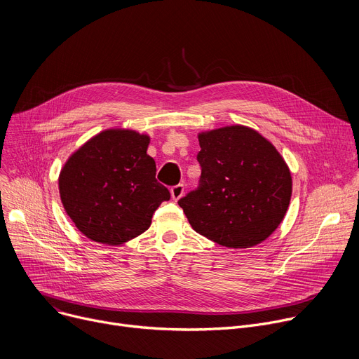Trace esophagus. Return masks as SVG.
I'll return each mask as SVG.
<instances>
[{"label":"esophagus","mask_w":359,"mask_h":359,"mask_svg":"<svg viewBox=\"0 0 359 359\" xmlns=\"http://www.w3.org/2000/svg\"><path fill=\"white\" fill-rule=\"evenodd\" d=\"M184 193V186L183 184H176L170 189V194H172V198L173 200H179Z\"/></svg>","instance_id":"esophagus-1"}]
</instances>
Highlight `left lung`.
<instances>
[{"label":"left lung","mask_w":359,"mask_h":359,"mask_svg":"<svg viewBox=\"0 0 359 359\" xmlns=\"http://www.w3.org/2000/svg\"><path fill=\"white\" fill-rule=\"evenodd\" d=\"M200 187L179 200L198 234L229 248H250L281 224L291 200V172L255 129L230 125L198 133Z\"/></svg>","instance_id":"obj_1"}]
</instances>
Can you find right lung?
I'll list each match as a JSON object with an SVG mask.
<instances>
[{
	"mask_svg": "<svg viewBox=\"0 0 359 359\" xmlns=\"http://www.w3.org/2000/svg\"><path fill=\"white\" fill-rule=\"evenodd\" d=\"M149 143L146 133L111 128L86 140L64 163L58 177L62 206L89 240L119 245L140 236L170 198L156 180Z\"/></svg>",
	"mask_w": 359,
	"mask_h": 359,
	"instance_id": "add662e5",
	"label": "right lung"
}]
</instances>
